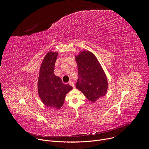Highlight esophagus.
Here are the masks:
<instances>
[{
	"label": "esophagus",
	"mask_w": 149,
	"mask_h": 149,
	"mask_svg": "<svg viewBox=\"0 0 149 149\" xmlns=\"http://www.w3.org/2000/svg\"><path fill=\"white\" fill-rule=\"evenodd\" d=\"M69 84L70 86H72V87H73V88H74V87H75V85H74V83H73L72 81H71L69 82Z\"/></svg>",
	"instance_id": "1"
}]
</instances>
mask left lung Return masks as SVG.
Segmentation results:
<instances>
[{
  "label": "left lung",
  "instance_id": "1",
  "mask_svg": "<svg viewBox=\"0 0 149 149\" xmlns=\"http://www.w3.org/2000/svg\"><path fill=\"white\" fill-rule=\"evenodd\" d=\"M79 79L76 88L92 103L104 97L108 89L107 76L96 56L83 50L75 56Z\"/></svg>",
  "mask_w": 149,
  "mask_h": 149
}]
</instances>
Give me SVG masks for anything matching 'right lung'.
<instances>
[{
    "mask_svg": "<svg viewBox=\"0 0 149 149\" xmlns=\"http://www.w3.org/2000/svg\"><path fill=\"white\" fill-rule=\"evenodd\" d=\"M58 52L49 51L45 56L39 70L37 91L43 104L51 109H59L64 103L67 93L72 89L65 84L54 73Z\"/></svg>",
    "mask_w": 149,
    "mask_h": 149,
    "instance_id": "add662e5",
    "label": "right lung"
}]
</instances>
